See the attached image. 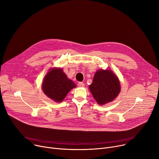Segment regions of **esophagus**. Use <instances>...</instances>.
I'll list each match as a JSON object with an SVG mask.
<instances>
[{"label": "esophagus", "instance_id": "34e87169", "mask_svg": "<svg viewBox=\"0 0 159 159\" xmlns=\"http://www.w3.org/2000/svg\"><path fill=\"white\" fill-rule=\"evenodd\" d=\"M78 86L79 87H84V84L83 82H79L78 83Z\"/></svg>", "mask_w": 159, "mask_h": 159}]
</instances>
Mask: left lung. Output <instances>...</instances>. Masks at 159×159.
I'll return each mask as SVG.
<instances>
[{
    "mask_svg": "<svg viewBox=\"0 0 159 159\" xmlns=\"http://www.w3.org/2000/svg\"><path fill=\"white\" fill-rule=\"evenodd\" d=\"M89 89L96 102L104 105L113 101L121 88L118 77L111 70L99 69L95 72Z\"/></svg>",
    "mask_w": 159,
    "mask_h": 159,
    "instance_id": "left-lung-1",
    "label": "left lung"
}]
</instances>
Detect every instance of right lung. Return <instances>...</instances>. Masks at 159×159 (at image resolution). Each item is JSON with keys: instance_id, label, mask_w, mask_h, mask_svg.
<instances>
[{"instance_id": "1", "label": "right lung", "mask_w": 159, "mask_h": 159, "mask_svg": "<svg viewBox=\"0 0 159 159\" xmlns=\"http://www.w3.org/2000/svg\"><path fill=\"white\" fill-rule=\"evenodd\" d=\"M76 87L61 68L51 69L43 81L42 89L44 94L55 102H62L69 92Z\"/></svg>"}]
</instances>
